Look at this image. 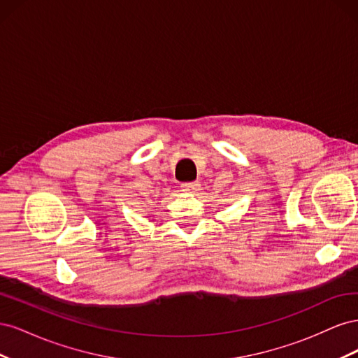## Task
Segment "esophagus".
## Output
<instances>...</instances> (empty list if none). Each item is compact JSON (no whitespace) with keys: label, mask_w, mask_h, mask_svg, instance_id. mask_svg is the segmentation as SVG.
Masks as SVG:
<instances>
[{"label":"esophagus","mask_w":358,"mask_h":358,"mask_svg":"<svg viewBox=\"0 0 358 358\" xmlns=\"http://www.w3.org/2000/svg\"><path fill=\"white\" fill-rule=\"evenodd\" d=\"M182 189L187 191V192H196L200 189V182H187V183H182Z\"/></svg>","instance_id":"obj_1"}]
</instances>
